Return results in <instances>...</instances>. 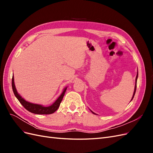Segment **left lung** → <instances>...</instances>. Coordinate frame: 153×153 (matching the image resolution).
<instances>
[{"mask_svg": "<svg viewBox=\"0 0 153 153\" xmlns=\"http://www.w3.org/2000/svg\"><path fill=\"white\" fill-rule=\"evenodd\" d=\"M137 77H138V73H137V76H136V80H135V81H136V84H135V90H134V92H133V97H132V99H131V100L133 99V98H134V96H135V92H136V89H137ZM92 112V111H91ZM92 113H93L94 114H95L93 112H92Z\"/></svg>", "mask_w": 153, "mask_h": 153, "instance_id": "obj_1", "label": "left lung"}]
</instances>
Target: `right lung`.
Instances as JSON below:
<instances>
[{"label":"right lung","instance_id":"add662e5","mask_svg":"<svg viewBox=\"0 0 153 153\" xmlns=\"http://www.w3.org/2000/svg\"><path fill=\"white\" fill-rule=\"evenodd\" d=\"M12 88L14 94L15 95L16 98L20 101V103L23 105V106H24L26 110L29 111L30 112L36 114H51L54 113L59 107L60 104L61 103L64 94H65L66 91L67 89V87H66L65 89H64L61 95L59 97L58 99L55 101L52 105H50L49 106H43L41 105L28 102V101H25L24 98H22V96H20V95H19V94L18 93L16 89L15 82H14L13 76L12 78Z\"/></svg>","mask_w":153,"mask_h":153}]
</instances>
